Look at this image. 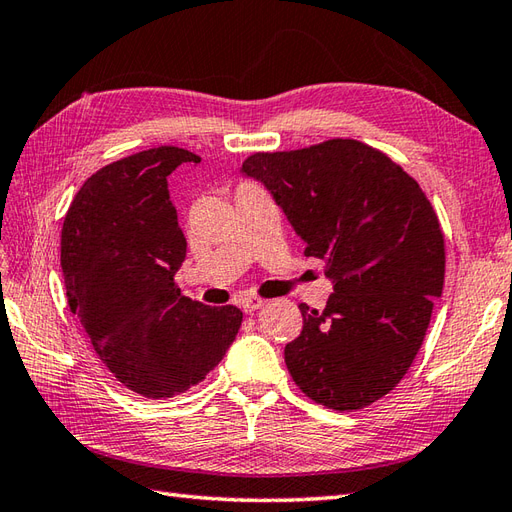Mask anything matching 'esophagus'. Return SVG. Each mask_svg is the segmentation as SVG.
Listing matches in <instances>:
<instances>
[{
	"label": "esophagus",
	"instance_id": "obj_1",
	"mask_svg": "<svg viewBox=\"0 0 512 512\" xmlns=\"http://www.w3.org/2000/svg\"><path fill=\"white\" fill-rule=\"evenodd\" d=\"M241 304H243V311L252 315L254 311H258L260 306L265 304V300H263V298H258V295H245Z\"/></svg>",
	"mask_w": 512,
	"mask_h": 512
}]
</instances>
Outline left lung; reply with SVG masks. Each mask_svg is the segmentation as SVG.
I'll return each mask as SVG.
<instances>
[{
	"mask_svg": "<svg viewBox=\"0 0 512 512\" xmlns=\"http://www.w3.org/2000/svg\"><path fill=\"white\" fill-rule=\"evenodd\" d=\"M260 181L333 282L326 309L300 304L285 348L295 385L331 410H361L396 388L423 344L445 285V238L416 179L357 140L254 153Z\"/></svg>",
	"mask_w": 512,
	"mask_h": 512,
	"instance_id": "obj_1",
	"label": "left lung"
}]
</instances>
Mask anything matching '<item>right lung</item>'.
Segmentation results:
<instances>
[{"mask_svg":"<svg viewBox=\"0 0 512 512\" xmlns=\"http://www.w3.org/2000/svg\"><path fill=\"white\" fill-rule=\"evenodd\" d=\"M201 157L160 146L124 157L76 192L61 232L67 304L100 361L146 399H173L223 359L243 313L181 295L186 236L168 175Z\"/></svg>","mask_w":512,"mask_h":512,"instance_id":"add662e5","label":"right lung"}]
</instances>
